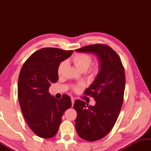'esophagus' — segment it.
Masks as SVG:
<instances>
[{
  "mask_svg": "<svg viewBox=\"0 0 151 151\" xmlns=\"http://www.w3.org/2000/svg\"><path fill=\"white\" fill-rule=\"evenodd\" d=\"M71 103H72V106L74 105V103H75V99L73 98H71Z\"/></svg>",
  "mask_w": 151,
  "mask_h": 151,
  "instance_id": "34e87169",
  "label": "esophagus"
}]
</instances>
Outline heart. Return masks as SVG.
Listing matches in <instances>:
<instances>
[{"mask_svg": "<svg viewBox=\"0 0 151 151\" xmlns=\"http://www.w3.org/2000/svg\"><path fill=\"white\" fill-rule=\"evenodd\" d=\"M72 61L75 66L78 68L81 71H86L87 69L90 66L92 63V57L87 53H76L72 57ZM66 65V62L63 61L61 62L58 66L57 73L58 75H60L63 73L64 69ZM101 70V64L100 62H97L96 64L92 65L90 69L89 75L92 77H96L99 75ZM83 87L82 84L76 85V86H73L72 88L74 91H78L81 87Z\"/></svg>", "mask_w": 151, "mask_h": 151, "instance_id": "b5f03b06", "label": "heart"}]
</instances>
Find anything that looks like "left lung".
I'll return each instance as SVG.
<instances>
[{"label":"left lung","mask_w":151,"mask_h":151,"mask_svg":"<svg viewBox=\"0 0 151 151\" xmlns=\"http://www.w3.org/2000/svg\"><path fill=\"white\" fill-rule=\"evenodd\" d=\"M75 51L94 53L101 64V71L84 92L94 98L96 105L88 106L76 99L73 106L77 133L83 140L94 142L109 134L117 121L124 101V68L118 54L106 45H88Z\"/></svg>","instance_id":"8db88e82"}]
</instances>
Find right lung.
I'll return each instance as SVG.
<instances>
[{"instance_id":"obj_1","label":"right lung","mask_w":151,"mask_h":151,"mask_svg":"<svg viewBox=\"0 0 151 151\" xmlns=\"http://www.w3.org/2000/svg\"><path fill=\"white\" fill-rule=\"evenodd\" d=\"M73 50L44 48L30 55L18 77V97L20 109L29 127L42 138L53 137L59 130L64 111L71 106L67 94L57 99L49 93L52 83L59 79L57 69Z\"/></svg>"}]
</instances>
